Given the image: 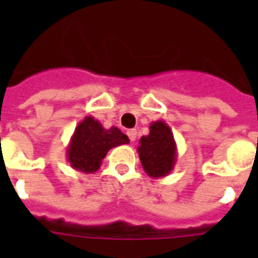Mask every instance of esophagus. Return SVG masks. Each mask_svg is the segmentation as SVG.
Wrapping results in <instances>:
<instances>
[{
    "instance_id": "esophagus-1",
    "label": "esophagus",
    "mask_w": 258,
    "mask_h": 258,
    "mask_svg": "<svg viewBox=\"0 0 258 258\" xmlns=\"http://www.w3.org/2000/svg\"><path fill=\"white\" fill-rule=\"evenodd\" d=\"M137 130H128L127 131V137L130 138V141L131 142H135L137 141Z\"/></svg>"
}]
</instances>
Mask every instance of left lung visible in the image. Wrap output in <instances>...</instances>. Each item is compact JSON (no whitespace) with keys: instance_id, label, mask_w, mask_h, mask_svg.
I'll use <instances>...</instances> for the list:
<instances>
[{"instance_id":"obj_1","label":"left lung","mask_w":258,"mask_h":258,"mask_svg":"<svg viewBox=\"0 0 258 258\" xmlns=\"http://www.w3.org/2000/svg\"><path fill=\"white\" fill-rule=\"evenodd\" d=\"M138 154L147 175L151 178L169 175L176 162V145L170 125L163 120L153 121L149 135L139 139Z\"/></svg>"}]
</instances>
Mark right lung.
Listing matches in <instances>:
<instances>
[{
    "label": "right lung",
    "mask_w": 258,
    "mask_h": 258,
    "mask_svg": "<svg viewBox=\"0 0 258 258\" xmlns=\"http://www.w3.org/2000/svg\"><path fill=\"white\" fill-rule=\"evenodd\" d=\"M130 139L117 127L104 128L93 116H86L71 137L67 147V159L75 170L92 174L100 169L109 150L128 145Z\"/></svg>",
    "instance_id": "1"
}]
</instances>
